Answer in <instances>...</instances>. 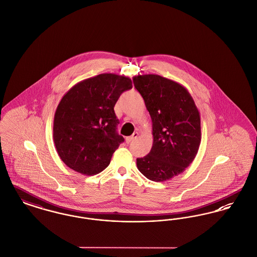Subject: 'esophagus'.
Instances as JSON below:
<instances>
[{
    "label": "esophagus",
    "instance_id": "esophagus-1",
    "mask_svg": "<svg viewBox=\"0 0 257 257\" xmlns=\"http://www.w3.org/2000/svg\"><path fill=\"white\" fill-rule=\"evenodd\" d=\"M138 135H139V134H138L137 132L134 133V135H131V136H128V137L125 138V142H126V143H131L132 141H134L135 139H136V138L138 137Z\"/></svg>",
    "mask_w": 257,
    "mask_h": 257
}]
</instances>
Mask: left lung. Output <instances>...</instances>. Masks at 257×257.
Instances as JSON below:
<instances>
[{"instance_id":"8db88e82","label":"left lung","mask_w":257,"mask_h":257,"mask_svg":"<svg viewBox=\"0 0 257 257\" xmlns=\"http://www.w3.org/2000/svg\"><path fill=\"white\" fill-rule=\"evenodd\" d=\"M153 122V146L136 160L138 170L151 181L179 175L193 162L201 142L200 113L189 91L158 74L134 77Z\"/></svg>"}]
</instances>
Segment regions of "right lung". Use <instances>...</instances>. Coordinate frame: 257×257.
<instances>
[{
  "label": "right lung",
  "instance_id": "right-lung-1",
  "mask_svg": "<svg viewBox=\"0 0 257 257\" xmlns=\"http://www.w3.org/2000/svg\"><path fill=\"white\" fill-rule=\"evenodd\" d=\"M133 88L130 77L102 73L78 82L62 97L55 112L53 139L61 160L83 175H95L110 163L123 142L116 132L114 106Z\"/></svg>",
  "mask_w": 257,
  "mask_h": 257
}]
</instances>
